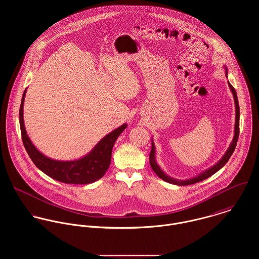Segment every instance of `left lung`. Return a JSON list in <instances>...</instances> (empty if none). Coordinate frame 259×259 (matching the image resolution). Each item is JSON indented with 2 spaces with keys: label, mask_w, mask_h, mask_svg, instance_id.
Returning a JSON list of instances; mask_svg holds the SVG:
<instances>
[{
  "label": "left lung",
  "mask_w": 259,
  "mask_h": 259,
  "mask_svg": "<svg viewBox=\"0 0 259 259\" xmlns=\"http://www.w3.org/2000/svg\"><path fill=\"white\" fill-rule=\"evenodd\" d=\"M226 75H227V73H226ZM228 85H229V88H230V90H231V92L233 94V98H234V102H235V111H236V114H235V126H234V138H233V141H232L230 147L227 149V151L225 152V154L223 155L222 159L215 165H213L209 169L203 171L202 174H200L199 176H197V177H195L193 179H190V180H187V181H178V180H175V179H171V178L167 177L160 169V167L157 165V163L155 162V157H154V146H153V143L151 142V150H150V153H149V163H150V166H151L152 170L157 175L158 178H160L164 182L172 184V185H193V184H196V183H199V182H202V181L208 179L209 177L214 175L217 171H219L222 166L228 161V159L230 158V156L232 155V153H233V151L235 149L236 144H237V140H238V137H239V105H238V100H237L236 92H235L234 88L230 84L229 81H228Z\"/></svg>",
  "instance_id": "left-lung-1"
}]
</instances>
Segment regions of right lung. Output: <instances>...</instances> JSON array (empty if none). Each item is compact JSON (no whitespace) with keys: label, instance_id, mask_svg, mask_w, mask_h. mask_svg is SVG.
<instances>
[{"label":"right lung","instance_id":"right-lung-1","mask_svg":"<svg viewBox=\"0 0 259 259\" xmlns=\"http://www.w3.org/2000/svg\"><path fill=\"white\" fill-rule=\"evenodd\" d=\"M26 91L23 94L20 107V126L24 147L38 169L50 178L65 184L87 185L104 177L111 164V150L118 136L126 127L122 124L106 136L88 155L74 161H60L41 154L30 141L24 125L23 106Z\"/></svg>","mask_w":259,"mask_h":259}]
</instances>
